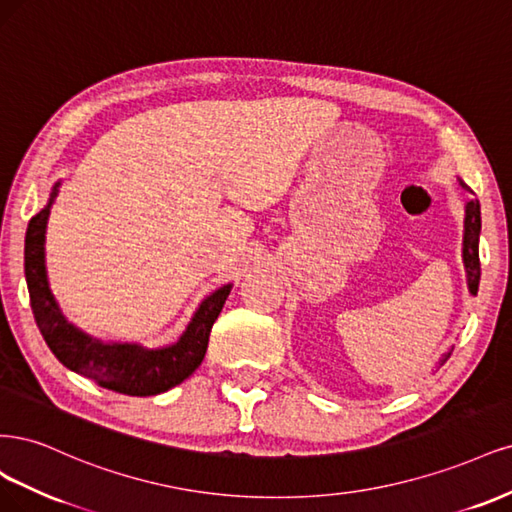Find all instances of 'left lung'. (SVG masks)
<instances>
[{"label":"left lung","instance_id":"1","mask_svg":"<svg viewBox=\"0 0 512 512\" xmlns=\"http://www.w3.org/2000/svg\"><path fill=\"white\" fill-rule=\"evenodd\" d=\"M466 191L470 187L461 183ZM478 236H481V204L478 200H470L466 204V221H464V266L468 274V289L472 295L478 291V280H481V259H478ZM451 357V351L440 361L444 364Z\"/></svg>","mask_w":512,"mask_h":512}]
</instances>
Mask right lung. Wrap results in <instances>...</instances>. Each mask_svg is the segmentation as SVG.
Wrapping results in <instances>:
<instances>
[{
    "label": "right lung",
    "instance_id": "right-lung-1",
    "mask_svg": "<svg viewBox=\"0 0 512 512\" xmlns=\"http://www.w3.org/2000/svg\"><path fill=\"white\" fill-rule=\"evenodd\" d=\"M55 195L57 185L48 206L36 217H31L25 236V278L29 302L48 349L55 353L65 368L117 393L146 398V395H157L183 383L202 364L208 349L210 329L217 321L232 285H225L206 298L197 308L183 338L172 346H166V349L148 351L138 344H104L93 340L65 321L51 289H48L44 234Z\"/></svg>",
    "mask_w": 512,
    "mask_h": 512
}]
</instances>
